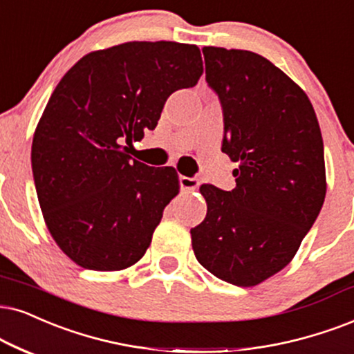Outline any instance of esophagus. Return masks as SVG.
<instances>
[{"instance_id": "1", "label": "esophagus", "mask_w": 354, "mask_h": 354, "mask_svg": "<svg viewBox=\"0 0 354 354\" xmlns=\"http://www.w3.org/2000/svg\"><path fill=\"white\" fill-rule=\"evenodd\" d=\"M199 180L198 178H189V176H180V186L183 191L186 192H192L199 187Z\"/></svg>"}]
</instances>
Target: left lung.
Wrapping results in <instances>:
<instances>
[{
  "mask_svg": "<svg viewBox=\"0 0 354 354\" xmlns=\"http://www.w3.org/2000/svg\"><path fill=\"white\" fill-rule=\"evenodd\" d=\"M205 82L223 113L222 151L236 186H201L207 214L191 229L209 272L250 288L288 265L324 205V140L306 93L250 50L204 47Z\"/></svg>",
  "mask_w": 354,
  "mask_h": 354,
  "instance_id": "8db88e82",
  "label": "left lung"
}]
</instances>
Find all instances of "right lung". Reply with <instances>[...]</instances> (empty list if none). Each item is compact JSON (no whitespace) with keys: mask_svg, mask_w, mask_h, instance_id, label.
I'll return each mask as SVG.
<instances>
[{"mask_svg":"<svg viewBox=\"0 0 354 354\" xmlns=\"http://www.w3.org/2000/svg\"><path fill=\"white\" fill-rule=\"evenodd\" d=\"M203 71L196 46L125 42L84 55L53 89L30 162L47 229L71 261L120 271L144 257L180 181L124 144L153 131L168 96Z\"/></svg>","mask_w":354,"mask_h":354,"instance_id":"obj_1","label":"right lung"}]
</instances>
